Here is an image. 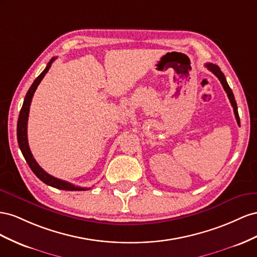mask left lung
Returning a JSON list of instances; mask_svg holds the SVG:
<instances>
[{
  "label": "left lung",
  "instance_id": "left-lung-1",
  "mask_svg": "<svg viewBox=\"0 0 257 257\" xmlns=\"http://www.w3.org/2000/svg\"><path fill=\"white\" fill-rule=\"evenodd\" d=\"M206 67L213 73V74L219 79V82H221V84L223 85V88L224 90L226 91L227 96H228V99L230 101L231 103V106L233 108V113H234V117H236L237 119V122L238 124H240V118H239V114H238V106H237V103H236V100H234V97H233V93H232V90L230 89L229 85L227 84V80L225 78V75L223 74V72L221 71V69H219L216 64H213V63H206Z\"/></svg>",
  "mask_w": 257,
  "mask_h": 257
}]
</instances>
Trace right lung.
Instances as JSON below:
<instances>
[{
    "mask_svg": "<svg viewBox=\"0 0 257 257\" xmlns=\"http://www.w3.org/2000/svg\"><path fill=\"white\" fill-rule=\"evenodd\" d=\"M56 60V58H51L50 61L48 62V64L46 65L45 70H44L41 74L36 77V79L33 82V84L31 85L30 89L28 90L26 97H25V101L23 107L20 109L19 113V117H18V122H17V140H18V145L19 149L23 153V155L26 159V161L28 163L29 167L31 168V170L33 171V173L38 177L42 182L45 183V184L53 186L55 188L58 189H63V190H86L89 188H84V187H79V186H75L73 185L72 183L65 182L63 180L57 179L53 175L48 174L47 172L44 171L42 168L40 167V165L36 163V160L34 159L32 153L30 151V148H29V143H28V134H27V128H28V118H29V111H30V105H31V101L33 98V94L36 90V88L40 85L41 80L45 76L46 73L48 72V70L51 67V63Z\"/></svg>",
    "mask_w": 257,
    "mask_h": 257,
    "instance_id": "right-lung-1",
    "label": "right lung"
}]
</instances>
